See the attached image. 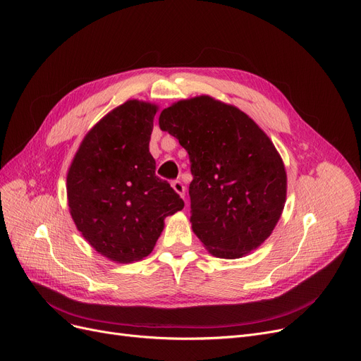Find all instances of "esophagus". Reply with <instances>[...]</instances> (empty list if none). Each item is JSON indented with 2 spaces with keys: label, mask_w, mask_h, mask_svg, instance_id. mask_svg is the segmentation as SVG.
<instances>
[{
  "label": "esophagus",
  "mask_w": 361,
  "mask_h": 361,
  "mask_svg": "<svg viewBox=\"0 0 361 361\" xmlns=\"http://www.w3.org/2000/svg\"><path fill=\"white\" fill-rule=\"evenodd\" d=\"M172 189L176 190V193L180 195V197L184 199V196H185V187H184V184L180 180L172 181Z\"/></svg>",
  "instance_id": "34e87169"
}]
</instances>
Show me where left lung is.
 <instances>
[{
	"mask_svg": "<svg viewBox=\"0 0 361 361\" xmlns=\"http://www.w3.org/2000/svg\"><path fill=\"white\" fill-rule=\"evenodd\" d=\"M159 127L190 158L192 228L216 258L264 243L286 202V169L273 142L240 109L197 96L164 109Z\"/></svg>",
	"mask_w": 361,
	"mask_h": 361,
	"instance_id": "1",
	"label": "left lung"
}]
</instances>
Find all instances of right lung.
I'll return each instance as SVG.
<instances>
[{
    "instance_id": "1",
    "label": "right lung",
    "mask_w": 361,
    "mask_h": 361,
    "mask_svg": "<svg viewBox=\"0 0 361 361\" xmlns=\"http://www.w3.org/2000/svg\"><path fill=\"white\" fill-rule=\"evenodd\" d=\"M158 106L128 100L87 133L66 177L76 228L107 259L128 264L147 257L165 218L184 208L172 187L156 177L149 152Z\"/></svg>"
}]
</instances>
